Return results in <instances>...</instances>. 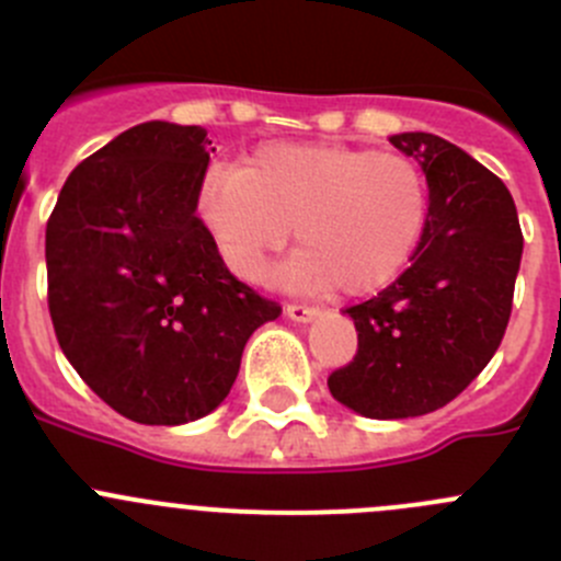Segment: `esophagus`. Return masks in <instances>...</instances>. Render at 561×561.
<instances>
[{
	"mask_svg": "<svg viewBox=\"0 0 561 561\" xmlns=\"http://www.w3.org/2000/svg\"><path fill=\"white\" fill-rule=\"evenodd\" d=\"M285 314L290 317V320H296V322H309V320H314L317 314H320V309L317 307H309V304H287L285 307Z\"/></svg>",
	"mask_w": 561,
	"mask_h": 561,
	"instance_id": "34e87169",
	"label": "esophagus"
}]
</instances>
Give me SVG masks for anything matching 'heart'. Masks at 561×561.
Here are the masks:
<instances>
[{
    "instance_id": "b5f03b06",
    "label": "heart",
    "mask_w": 561,
    "mask_h": 561,
    "mask_svg": "<svg viewBox=\"0 0 561 561\" xmlns=\"http://www.w3.org/2000/svg\"><path fill=\"white\" fill-rule=\"evenodd\" d=\"M428 211L426 173L410 157L331 144L263 146L247 168L208 171L197 190L201 222L241 279H263L296 228L301 249L282 276L309 293H380L410 265Z\"/></svg>"
}]
</instances>
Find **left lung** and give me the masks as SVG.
Wrapping results in <instances>:
<instances>
[{"label": "left lung", "mask_w": 561, "mask_h": 561, "mask_svg": "<svg viewBox=\"0 0 561 561\" xmlns=\"http://www.w3.org/2000/svg\"><path fill=\"white\" fill-rule=\"evenodd\" d=\"M390 144L426 173V233L393 285L344 309L358 350L328 377L333 399L377 421L439 410L485 369L511 320L524 252L516 203L489 168L428 133Z\"/></svg>", "instance_id": "left-lung-1"}]
</instances>
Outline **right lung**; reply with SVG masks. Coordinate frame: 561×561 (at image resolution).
<instances>
[{"instance_id":"1","label":"right lung","mask_w":561,"mask_h":561,"mask_svg":"<svg viewBox=\"0 0 561 561\" xmlns=\"http://www.w3.org/2000/svg\"><path fill=\"white\" fill-rule=\"evenodd\" d=\"M208 146L203 127L127 129L70 173L45 228L61 353L135 423L208 415L254 328L282 314L230 274L195 214Z\"/></svg>"}]
</instances>
